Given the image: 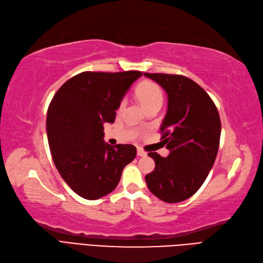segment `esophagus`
<instances>
[{
    "label": "esophagus",
    "instance_id": "1",
    "mask_svg": "<svg viewBox=\"0 0 263 263\" xmlns=\"http://www.w3.org/2000/svg\"><path fill=\"white\" fill-rule=\"evenodd\" d=\"M137 156H138V157H146L147 153L144 152L141 148H138V149H137Z\"/></svg>",
    "mask_w": 263,
    "mask_h": 263
}]
</instances>
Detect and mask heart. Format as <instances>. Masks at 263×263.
Wrapping results in <instances>:
<instances>
[{
	"mask_svg": "<svg viewBox=\"0 0 263 263\" xmlns=\"http://www.w3.org/2000/svg\"><path fill=\"white\" fill-rule=\"evenodd\" d=\"M136 97L146 108L152 105H161L163 102V92L159 85L150 80H144L136 88ZM124 106V101L121 103L120 108Z\"/></svg>",
	"mask_w": 263,
	"mask_h": 263,
	"instance_id": "b5f03b06",
	"label": "heart"
}]
</instances>
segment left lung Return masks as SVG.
I'll return each mask as SVG.
<instances>
[{"label": "left lung", "instance_id": "left-lung-1", "mask_svg": "<svg viewBox=\"0 0 263 263\" xmlns=\"http://www.w3.org/2000/svg\"><path fill=\"white\" fill-rule=\"evenodd\" d=\"M167 93L161 125L162 142L170 155L148 156L156 162L146 175L150 192L167 203L184 201L201 187L219 151L221 121L212 99L194 80L182 75L143 74Z\"/></svg>", "mask_w": 263, "mask_h": 263}]
</instances>
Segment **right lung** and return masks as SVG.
<instances>
[{"label":"right lung","instance_id":"1","mask_svg":"<svg viewBox=\"0 0 263 263\" xmlns=\"http://www.w3.org/2000/svg\"><path fill=\"white\" fill-rule=\"evenodd\" d=\"M141 71H84L68 79L48 108L47 134L54 164L74 192L88 200L112 193L137 150L105 143L104 123H114L122 99Z\"/></svg>","mask_w":263,"mask_h":263}]
</instances>
